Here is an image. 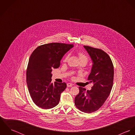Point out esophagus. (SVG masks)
Wrapping results in <instances>:
<instances>
[{"label":"esophagus","instance_id":"34e87169","mask_svg":"<svg viewBox=\"0 0 135 135\" xmlns=\"http://www.w3.org/2000/svg\"><path fill=\"white\" fill-rule=\"evenodd\" d=\"M67 86H68V87H72V86H73V84H71V83H67Z\"/></svg>","mask_w":135,"mask_h":135}]
</instances>
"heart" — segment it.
Returning a JSON list of instances; mask_svg holds the SVG:
<instances>
[{
    "mask_svg": "<svg viewBox=\"0 0 135 135\" xmlns=\"http://www.w3.org/2000/svg\"><path fill=\"white\" fill-rule=\"evenodd\" d=\"M78 56H79V58L80 60H85V61H86L87 62V61H88V57H87V56L85 54H83V52H79ZM69 55L66 56V57L65 58V59L64 60V62H66L68 61V60L69 59Z\"/></svg>",
    "mask_w": 135,
    "mask_h": 135,
    "instance_id": "1",
    "label": "heart"
}]
</instances>
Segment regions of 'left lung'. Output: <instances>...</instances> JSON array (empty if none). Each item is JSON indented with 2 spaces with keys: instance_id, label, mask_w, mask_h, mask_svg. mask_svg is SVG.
<instances>
[{
  "instance_id": "left-lung-1",
  "label": "left lung",
  "mask_w": 135,
  "mask_h": 135,
  "mask_svg": "<svg viewBox=\"0 0 135 135\" xmlns=\"http://www.w3.org/2000/svg\"><path fill=\"white\" fill-rule=\"evenodd\" d=\"M93 61L91 72L88 77L94 85L90 90L79 87V93L75 98V104L85 113L97 111L109 96L113 86L114 67L109 56L104 51L84 46Z\"/></svg>"
}]
</instances>
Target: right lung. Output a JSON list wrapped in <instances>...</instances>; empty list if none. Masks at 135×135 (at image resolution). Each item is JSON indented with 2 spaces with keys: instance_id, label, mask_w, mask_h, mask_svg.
Wrapping results in <instances>:
<instances>
[{
  "instance_id": "add662e5",
  "label": "right lung",
  "mask_w": 135,
  "mask_h": 135,
  "mask_svg": "<svg viewBox=\"0 0 135 135\" xmlns=\"http://www.w3.org/2000/svg\"><path fill=\"white\" fill-rule=\"evenodd\" d=\"M73 46L59 42L44 44L36 48L31 55L26 70V82L32 100L39 107L49 109L58 105L66 84L51 83V72L60 66L61 59Z\"/></svg>"
}]
</instances>
